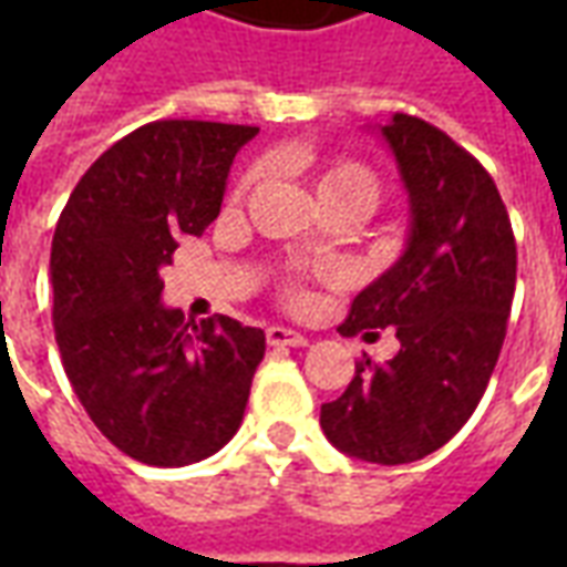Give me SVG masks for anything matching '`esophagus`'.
<instances>
[{
    "label": "esophagus",
    "mask_w": 567,
    "mask_h": 567,
    "mask_svg": "<svg viewBox=\"0 0 567 567\" xmlns=\"http://www.w3.org/2000/svg\"><path fill=\"white\" fill-rule=\"evenodd\" d=\"M267 343L270 346H307V337L300 331H291V328H282V324H272L267 328Z\"/></svg>",
    "instance_id": "1"
}]
</instances>
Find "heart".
Returning a JSON list of instances; mask_svg holds the SVG:
<instances>
[{
	"mask_svg": "<svg viewBox=\"0 0 567 567\" xmlns=\"http://www.w3.org/2000/svg\"><path fill=\"white\" fill-rule=\"evenodd\" d=\"M251 178H255V175H246V178H243L236 197L251 185ZM309 178H312V187H316L319 203H346V206H355V209L364 212V215L377 206V197H380V185H377V178H373V173H370L364 163H321V166H316V169L309 173Z\"/></svg>",
	"mask_w": 567,
	"mask_h": 567,
	"instance_id": "1",
	"label": "heart"
}]
</instances>
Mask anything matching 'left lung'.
Returning <instances> with one entry per match:
<instances>
[{"mask_svg": "<svg viewBox=\"0 0 567 567\" xmlns=\"http://www.w3.org/2000/svg\"><path fill=\"white\" fill-rule=\"evenodd\" d=\"M410 203L401 258L352 300L343 337L394 328L398 355L358 361L346 392L321 404V431L352 458L406 464L452 440L498 364L516 243L492 175L422 117L380 124Z\"/></svg>", "mask_w": 567, "mask_h": 567, "instance_id": "1", "label": "left lung"}]
</instances>
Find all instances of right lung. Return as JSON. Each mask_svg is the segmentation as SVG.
I'll use <instances>...</instances> for the list:
<instances>
[{"mask_svg": "<svg viewBox=\"0 0 567 567\" xmlns=\"http://www.w3.org/2000/svg\"><path fill=\"white\" fill-rule=\"evenodd\" d=\"M258 127L154 121L117 140L72 190L51 243L63 370L93 425L154 467L209 458L234 437L264 358L260 328L190 324L163 307L182 236L221 212L236 151Z\"/></svg>", "mask_w": 567, "mask_h": 567, "instance_id": "1", "label": "right lung"}]
</instances>
